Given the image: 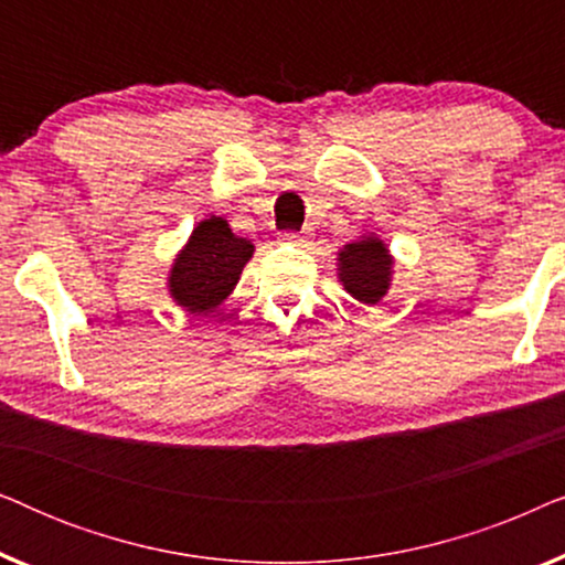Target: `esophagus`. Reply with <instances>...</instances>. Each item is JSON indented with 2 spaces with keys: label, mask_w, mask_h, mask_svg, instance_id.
<instances>
[{
  "label": "esophagus",
  "mask_w": 565,
  "mask_h": 565,
  "mask_svg": "<svg viewBox=\"0 0 565 565\" xmlns=\"http://www.w3.org/2000/svg\"><path fill=\"white\" fill-rule=\"evenodd\" d=\"M308 238H311V234H308V231H285V234H282V242L296 244V246L308 244Z\"/></svg>",
  "instance_id": "1"
}]
</instances>
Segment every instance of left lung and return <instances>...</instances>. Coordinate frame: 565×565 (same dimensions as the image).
<instances>
[{
	"label": "left lung",
	"mask_w": 565,
	"mask_h": 565,
	"mask_svg": "<svg viewBox=\"0 0 565 565\" xmlns=\"http://www.w3.org/2000/svg\"><path fill=\"white\" fill-rule=\"evenodd\" d=\"M391 254L381 238L365 236L339 252V280L362 303H377L391 282Z\"/></svg>",
	"instance_id": "1"
}]
</instances>
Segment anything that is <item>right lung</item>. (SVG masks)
I'll return each mask as SVG.
<instances>
[{"label": "right lung", "instance_id": "add662e5", "mask_svg": "<svg viewBox=\"0 0 565 565\" xmlns=\"http://www.w3.org/2000/svg\"><path fill=\"white\" fill-rule=\"evenodd\" d=\"M254 246L231 234L228 223L211 215L192 231L190 244L174 259L169 292L192 313H207L228 296Z\"/></svg>", "mask_w": 565, "mask_h": 565}]
</instances>
